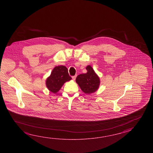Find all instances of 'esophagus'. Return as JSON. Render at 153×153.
Masks as SVG:
<instances>
[{
	"mask_svg": "<svg viewBox=\"0 0 153 153\" xmlns=\"http://www.w3.org/2000/svg\"><path fill=\"white\" fill-rule=\"evenodd\" d=\"M76 75H74V76H72V79L74 80H75V79H76Z\"/></svg>",
	"mask_w": 153,
	"mask_h": 153,
	"instance_id": "obj_1",
	"label": "esophagus"
}]
</instances>
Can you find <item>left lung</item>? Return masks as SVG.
Segmentation results:
<instances>
[{
	"label": "left lung",
	"mask_w": 153,
	"mask_h": 153,
	"mask_svg": "<svg viewBox=\"0 0 153 153\" xmlns=\"http://www.w3.org/2000/svg\"><path fill=\"white\" fill-rule=\"evenodd\" d=\"M88 72L80 74L76 78V82L81 90L87 94H90L97 91L100 85V79L90 65L86 67Z\"/></svg>",
	"instance_id": "obj_1"
}]
</instances>
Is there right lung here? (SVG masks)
I'll use <instances>...</instances> for the list:
<instances>
[{
	"instance_id": "1",
	"label": "right lung",
	"mask_w": 153,
	"mask_h": 153,
	"mask_svg": "<svg viewBox=\"0 0 153 153\" xmlns=\"http://www.w3.org/2000/svg\"><path fill=\"white\" fill-rule=\"evenodd\" d=\"M72 79L69 76L67 68L63 65L56 66L53 69L51 74L46 79V84L50 91L56 93L61 89L66 81Z\"/></svg>"
}]
</instances>
